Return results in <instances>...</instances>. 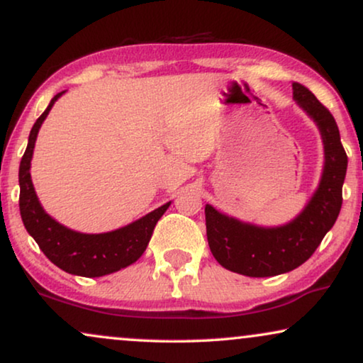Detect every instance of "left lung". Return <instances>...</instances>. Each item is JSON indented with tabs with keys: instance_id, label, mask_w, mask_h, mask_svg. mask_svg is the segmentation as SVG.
<instances>
[{
	"instance_id": "8db88e82",
	"label": "left lung",
	"mask_w": 363,
	"mask_h": 363,
	"mask_svg": "<svg viewBox=\"0 0 363 363\" xmlns=\"http://www.w3.org/2000/svg\"><path fill=\"white\" fill-rule=\"evenodd\" d=\"M298 108L315 123L323 144V167L317 189L303 209L282 225H257L206 204L211 252L222 267L247 277H272L302 265L335 224L342 207L347 154L335 119L306 86L292 83Z\"/></svg>"
}]
</instances>
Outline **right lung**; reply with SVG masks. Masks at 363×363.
I'll return each instance as SVG.
<instances>
[{
    "instance_id": "obj_1",
    "label": "right lung",
    "mask_w": 363,
    "mask_h": 363,
    "mask_svg": "<svg viewBox=\"0 0 363 363\" xmlns=\"http://www.w3.org/2000/svg\"><path fill=\"white\" fill-rule=\"evenodd\" d=\"M57 93L33 125L28 147L19 164V211L28 234L36 240L48 259L67 274L81 277H103L136 262L146 250L152 230L171 201L157 207L141 219L101 234H86L62 225L43 209L31 181V159L38 133L57 99Z\"/></svg>"
}]
</instances>
